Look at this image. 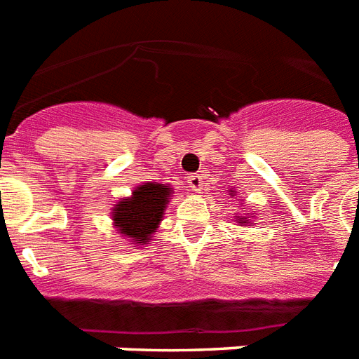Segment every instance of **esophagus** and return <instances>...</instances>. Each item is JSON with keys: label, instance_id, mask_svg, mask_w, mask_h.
<instances>
[{"label": "esophagus", "instance_id": "1", "mask_svg": "<svg viewBox=\"0 0 359 359\" xmlns=\"http://www.w3.org/2000/svg\"><path fill=\"white\" fill-rule=\"evenodd\" d=\"M187 183H189V187L193 189V191H202V185H203L202 174H189Z\"/></svg>", "mask_w": 359, "mask_h": 359}]
</instances>
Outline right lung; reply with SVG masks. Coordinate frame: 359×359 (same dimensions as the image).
<instances>
[{"instance_id":"1","label":"right lung","mask_w":359,"mask_h":359,"mask_svg":"<svg viewBox=\"0 0 359 359\" xmlns=\"http://www.w3.org/2000/svg\"><path fill=\"white\" fill-rule=\"evenodd\" d=\"M170 189L161 183H146L135 189L131 198H126L113 209V220L120 233L135 243H146L163 219Z\"/></svg>"}]
</instances>
